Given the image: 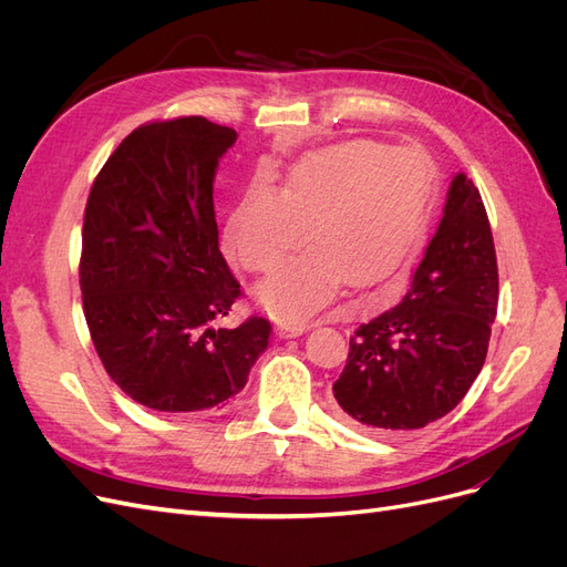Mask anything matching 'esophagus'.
I'll use <instances>...</instances> for the list:
<instances>
[{
	"label": "esophagus",
	"instance_id": "34e87169",
	"mask_svg": "<svg viewBox=\"0 0 567 567\" xmlns=\"http://www.w3.org/2000/svg\"><path fill=\"white\" fill-rule=\"evenodd\" d=\"M307 329L305 326H288V323H279L277 326V333L281 336V338H298V336H302Z\"/></svg>",
	"mask_w": 567,
	"mask_h": 567
}]
</instances>
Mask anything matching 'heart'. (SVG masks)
I'll use <instances>...</instances> for the list:
<instances>
[{"instance_id":"1","label":"heart","mask_w":567,"mask_h":567,"mask_svg":"<svg viewBox=\"0 0 567 567\" xmlns=\"http://www.w3.org/2000/svg\"><path fill=\"white\" fill-rule=\"evenodd\" d=\"M435 167L419 148L371 140L307 153L288 169L279 194L255 184L227 219L225 246L252 274H269L257 290L267 310L300 326L329 305L340 286L392 281L425 244L435 203Z\"/></svg>"}]
</instances>
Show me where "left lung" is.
I'll list each match as a JSON object with an SVG mask.
<instances>
[{
	"instance_id": "1",
	"label": "left lung",
	"mask_w": 567,
	"mask_h": 567,
	"mask_svg": "<svg viewBox=\"0 0 567 567\" xmlns=\"http://www.w3.org/2000/svg\"><path fill=\"white\" fill-rule=\"evenodd\" d=\"M499 302L489 219L458 173L402 300L359 326L333 398L371 431H416L466 398L485 364Z\"/></svg>"
}]
</instances>
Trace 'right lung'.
Instances as JSON below:
<instances>
[{
	"label": "right lung",
	"instance_id": "1",
	"mask_svg": "<svg viewBox=\"0 0 567 567\" xmlns=\"http://www.w3.org/2000/svg\"><path fill=\"white\" fill-rule=\"evenodd\" d=\"M236 132L200 115L136 127L101 167L84 208V319L115 385L148 409L225 406L271 326H219L241 286L219 252L213 182Z\"/></svg>",
	"mask_w": 567,
	"mask_h": 567
}]
</instances>
